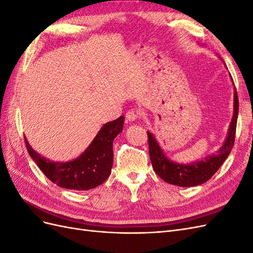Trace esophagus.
I'll return each instance as SVG.
<instances>
[{"label": "esophagus", "instance_id": "1", "mask_svg": "<svg viewBox=\"0 0 253 253\" xmlns=\"http://www.w3.org/2000/svg\"><path fill=\"white\" fill-rule=\"evenodd\" d=\"M126 119L129 121V122H132V121H135V120H137L138 119V113H137L136 111H128L127 113H126Z\"/></svg>", "mask_w": 253, "mask_h": 253}]
</instances>
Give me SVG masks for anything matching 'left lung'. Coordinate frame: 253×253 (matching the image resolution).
I'll return each mask as SVG.
<instances>
[{
  "mask_svg": "<svg viewBox=\"0 0 253 253\" xmlns=\"http://www.w3.org/2000/svg\"><path fill=\"white\" fill-rule=\"evenodd\" d=\"M230 78L232 80L231 75ZM237 115H239V98H237L234 87L233 116L224 143L215 153L202 160H195L191 164H179L167 157L155 136L148 131L150 159L155 173L168 183L179 187H195L209 180L219 169V167L224 164L233 148Z\"/></svg>",
  "mask_w": 253,
  "mask_h": 253,
  "instance_id": "left-lung-1",
  "label": "left lung"
}]
</instances>
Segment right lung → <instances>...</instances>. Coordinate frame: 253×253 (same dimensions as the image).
Wrapping results in <instances>:
<instances>
[{
	"instance_id": "obj_1",
	"label": "right lung",
	"mask_w": 253,
	"mask_h": 253,
	"mask_svg": "<svg viewBox=\"0 0 253 253\" xmlns=\"http://www.w3.org/2000/svg\"><path fill=\"white\" fill-rule=\"evenodd\" d=\"M125 117L106 122L82 154L70 162H52L30 147L25 138L30 157L46 177L61 188L85 191L101 185L113 167V141L122 132Z\"/></svg>"
}]
</instances>
